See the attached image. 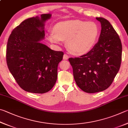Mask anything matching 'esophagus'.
Segmentation results:
<instances>
[{"label":"esophagus","instance_id":"esophagus-1","mask_svg":"<svg viewBox=\"0 0 128 128\" xmlns=\"http://www.w3.org/2000/svg\"><path fill=\"white\" fill-rule=\"evenodd\" d=\"M63 58H64V60H68V54H64Z\"/></svg>","mask_w":128,"mask_h":128}]
</instances>
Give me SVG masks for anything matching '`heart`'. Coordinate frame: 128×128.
Here are the masks:
<instances>
[{"label": "heart", "instance_id": "1", "mask_svg": "<svg viewBox=\"0 0 128 128\" xmlns=\"http://www.w3.org/2000/svg\"><path fill=\"white\" fill-rule=\"evenodd\" d=\"M98 34L99 28L94 22L76 20L58 24L54 32L48 35V39L56 44H59L60 40L66 41L67 47L71 53L83 55L93 48Z\"/></svg>", "mask_w": 128, "mask_h": 128}]
</instances>
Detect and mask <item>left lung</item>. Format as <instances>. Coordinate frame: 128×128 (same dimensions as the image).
<instances>
[{
    "label": "left lung",
    "instance_id": "left-lung-1",
    "mask_svg": "<svg viewBox=\"0 0 128 128\" xmlns=\"http://www.w3.org/2000/svg\"><path fill=\"white\" fill-rule=\"evenodd\" d=\"M96 19L101 24L97 43L86 54L68 59L77 86L88 93L108 88L122 62V44L119 36L108 20L102 17Z\"/></svg>",
    "mask_w": 128,
    "mask_h": 128
}]
</instances>
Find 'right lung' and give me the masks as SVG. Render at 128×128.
Masks as SVG:
<instances>
[{"mask_svg": "<svg viewBox=\"0 0 128 128\" xmlns=\"http://www.w3.org/2000/svg\"><path fill=\"white\" fill-rule=\"evenodd\" d=\"M50 14L24 20L8 38L6 60L9 70L18 86L33 93L48 92L57 79L58 64L64 52L40 43L45 36L44 22Z\"/></svg>", "mask_w": 128, "mask_h": 128, "instance_id": "right-lung-1", "label": "right lung"}]
</instances>
